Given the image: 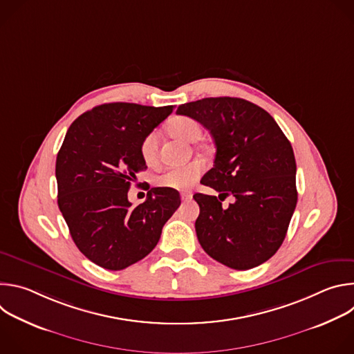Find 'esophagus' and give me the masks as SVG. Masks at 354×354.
<instances>
[{
  "instance_id": "obj_1",
  "label": "esophagus",
  "mask_w": 354,
  "mask_h": 354,
  "mask_svg": "<svg viewBox=\"0 0 354 354\" xmlns=\"http://www.w3.org/2000/svg\"><path fill=\"white\" fill-rule=\"evenodd\" d=\"M180 198H182V201H189L192 198V193L190 192H182Z\"/></svg>"
}]
</instances>
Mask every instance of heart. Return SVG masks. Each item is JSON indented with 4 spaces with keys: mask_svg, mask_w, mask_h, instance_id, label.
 <instances>
[{
    "mask_svg": "<svg viewBox=\"0 0 354 354\" xmlns=\"http://www.w3.org/2000/svg\"><path fill=\"white\" fill-rule=\"evenodd\" d=\"M168 131L185 141H194L198 138L200 124L187 116H175L168 123ZM141 157L148 165H154L158 158V134L151 131L147 134L140 147ZM205 171L201 161H192L183 167L168 168L156 178V185L165 189H187L190 187Z\"/></svg>",
    "mask_w": 354,
    "mask_h": 354,
    "instance_id": "obj_1",
    "label": "heart"
}]
</instances>
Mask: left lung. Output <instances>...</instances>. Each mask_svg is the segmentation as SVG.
Returning <instances> with one entry per match:
<instances>
[{"label":"left lung","mask_w":354,"mask_h":354,"mask_svg":"<svg viewBox=\"0 0 354 354\" xmlns=\"http://www.w3.org/2000/svg\"><path fill=\"white\" fill-rule=\"evenodd\" d=\"M178 115L210 130L213 168L200 183L220 194L196 193L197 239L217 262L236 270L257 268L283 243L297 205L292 147L274 119L241 97H205L183 104ZM234 195L228 209L221 201Z\"/></svg>","instance_id":"8db88e82"}]
</instances>
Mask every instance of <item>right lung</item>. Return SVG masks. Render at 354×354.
Returning a JSON list of instances; mask_svg holds the SVG:
<instances>
[{
    "instance_id": "right-lung-1",
    "label": "right lung",
    "mask_w": 354,
    "mask_h": 354,
    "mask_svg": "<svg viewBox=\"0 0 354 354\" xmlns=\"http://www.w3.org/2000/svg\"><path fill=\"white\" fill-rule=\"evenodd\" d=\"M174 111L113 102L95 106L70 126L56 160L57 203L73 241L95 265L122 270L145 258L180 205L174 189L153 187L144 203L127 198L147 169L141 142Z\"/></svg>"
}]
</instances>
